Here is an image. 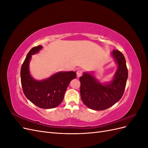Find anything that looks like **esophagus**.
Wrapping results in <instances>:
<instances>
[{"label": "esophagus", "instance_id": "obj_1", "mask_svg": "<svg viewBox=\"0 0 148 148\" xmlns=\"http://www.w3.org/2000/svg\"><path fill=\"white\" fill-rule=\"evenodd\" d=\"M77 77H81L82 75V71L81 70H78L77 71Z\"/></svg>", "mask_w": 148, "mask_h": 148}]
</instances>
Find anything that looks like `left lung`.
<instances>
[{"label": "left lung", "mask_w": 148, "mask_h": 148, "mask_svg": "<svg viewBox=\"0 0 148 148\" xmlns=\"http://www.w3.org/2000/svg\"><path fill=\"white\" fill-rule=\"evenodd\" d=\"M112 55L118 65L112 81L101 83L93 75L84 73L79 78L82 100L88 108L103 110L114 105L122 98L128 78V69L123 53L114 50Z\"/></svg>", "instance_id": "left-lung-1"}]
</instances>
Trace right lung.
Segmentation results:
<instances>
[{"instance_id": "obj_1", "label": "right lung", "mask_w": 148, "mask_h": 148, "mask_svg": "<svg viewBox=\"0 0 148 148\" xmlns=\"http://www.w3.org/2000/svg\"><path fill=\"white\" fill-rule=\"evenodd\" d=\"M42 47L41 45L34 47L28 53L21 68V83L28 100L40 108L52 109L63 101L67 87L71 80L77 77V74L73 71H60L41 81L32 78L29 70L31 55L38 53Z\"/></svg>"}]
</instances>
